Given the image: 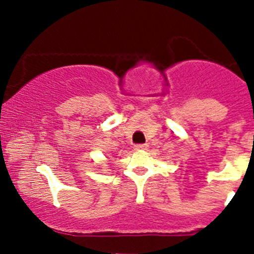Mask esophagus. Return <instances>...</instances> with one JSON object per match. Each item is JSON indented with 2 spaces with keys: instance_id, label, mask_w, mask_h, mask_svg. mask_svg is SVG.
Wrapping results in <instances>:
<instances>
[{
  "instance_id": "1",
  "label": "esophagus",
  "mask_w": 254,
  "mask_h": 254,
  "mask_svg": "<svg viewBox=\"0 0 254 254\" xmlns=\"http://www.w3.org/2000/svg\"><path fill=\"white\" fill-rule=\"evenodd\" d=\"M146 148H147L146 143H137V145H135V150H146Z\"/></svg>"
}]
</instances>
